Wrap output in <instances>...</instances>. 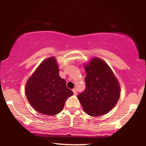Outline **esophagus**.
<instances>
[{"label": "esophagus", "mask_w": 146, "mask_h": 146, "mask_svg": "<svg viewBox=\"0 0 146 146\" xmlns=\"http://www.w3.org/2000/svg\"><path fill=\"white\" fill-rule=\"evenodd\" d=\"M72 91H73V92H74V95H76L77 94V90H76V88L72 90Z\"/></svg>", "instance_id": "esophagus-1"}]
</instances>
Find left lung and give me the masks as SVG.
<instances>
[{"mask_svg": "<svg viewBox=\"0 0 146 146\" xmlns=\"http://www.w3.org/2000/svg\"><path fill=\"white\" fill-rule=\"evenodd\" d=\"M86 89L78 95L84 111L91 116H100L112 110L118 101V81L108 65L94 58L84 66Z\"/></svg>", "mask_w": 146, "mask_h": 146, "instance_id": "left-lung-1", "label": "left lung"}]
</instances>
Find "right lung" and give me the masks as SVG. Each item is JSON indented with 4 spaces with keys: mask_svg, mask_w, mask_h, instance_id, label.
I'll use <instances>...</instances> for the list:
<instances>
[{
    "mask_svg": "<svg viewBox=\"0 0 146 146\" xmlns=\"http://www.w3.org/2000/svg\"><path fill=\"white\" fill-rule=\"evenodd\" d=\"M25 93L30 104L38 112L54 115L62 110L67 98L73 95L65 80L59 76L54 57L44 60L28 80Z\"/></svg>",
    "mask_w": 146,
    "mask_h": 146,
    "instance_id": "right-lung-1",
    "label": "right lung"
}]
</instances>
